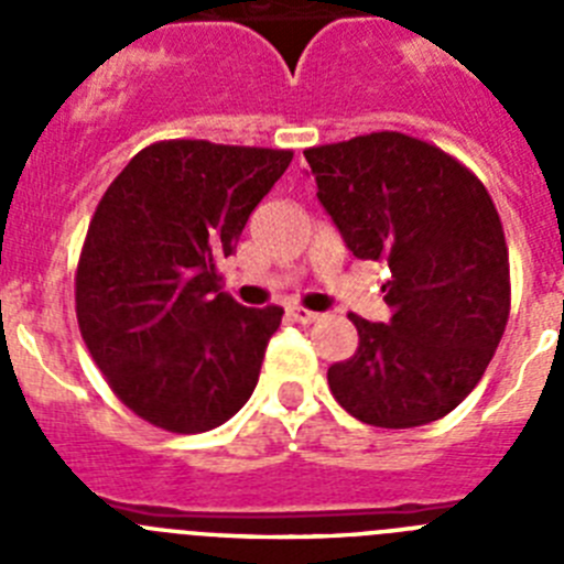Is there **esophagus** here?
I'll return each mask as SVG.
<instances>
[{"instance_id":"34e87169","label":"esophagus","mask_w":564,"mask_h":564,"mask_svg":"<svg viewBox=\"0 0 564 564\" xmlns=\"http://www.w3.org/2000/svg\"><path fill=\"white\" fill-rule=\"evenodd\" d=\"M288 316L293 318V322H299V325H313V322H318V313L313 311H305V307H288Z\"/></svg>"}]
</instances>
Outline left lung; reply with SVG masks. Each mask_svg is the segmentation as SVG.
<instances>
[{
	"instance_id": "left-lung-1",
	"label": "left lung",
	"mask_w": 564,
	"mask_h": 564,
	"mask_svg": "<svg viewBox=\"0 0 564 564\" xmlns=\"http://www.w3.org/2000/svg\"><path fill=\"white\" fill-rule=\"evenodd\" d=\"M316 197L352 257L387 262V325L350 313L358 350L327 383L370 426L452 412L486 372L511 307L508 248L486 186L437 147L372 132L305 152Z\"/></svg>"
}]
</instances>
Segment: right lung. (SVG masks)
Wrapping results in <instances>:
<instances>
[{
    "label": "right lung",
    "mask_w": 564,
    "mask_h": 564,
    "mask_svg": "<svg viewBox=\"0 0 564 564\" xmlns=\"http://www.w3.org/2000/svg\"><path fill=\"white\" fill-rule=\"evenodd\" d=\"M285 149L161 141L112 181L76 273L89 356L134 415L208 432L251 398L282 307L223 293L220 262L285 174Z\"/></svg>",
    "instance_id": "right-lung-1"
}]
</instances>
